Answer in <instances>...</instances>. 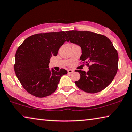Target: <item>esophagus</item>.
I'll return each mask as SVG.
<instances>
[{
	"label": "esophagus",
	"instance_id": "obj_1",
	"mask_svg": "<svg viewBox=\"0 0 132 132\" xmlns=\"http://www.w3.org/2000/svg\"><path fill=\"white\" fill-rule=\"evenodd\" d=\"M73 72V71L72 70V69H68V74H71Z\"/></svg>",
	"mask_w": 132,
	"mask_h": 132
}]
</instances>
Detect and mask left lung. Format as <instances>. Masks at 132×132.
<instances>
[{"label":"left lung","mask_w":132,"mask_h":132,"mask_svg":"<svg viewBox=\"0 0 132 132\" xmlns=\"http://www.w3.org/2000/svg\"><path fill=\"white\" fill-rule=\"evenodd\" d=\"M71 43L80 46V59L88 67V72L76 70L80 78L75 83L81 90L94 94L106 88L117 72L118 55L108 37L88 31H67Z\"/></svg>","instance_id":"obj_1"}]
</instances>
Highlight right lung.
Instances as JSON below:
<instances>
[{"label":"right lung","instance_id":"obj_1","mask_svg":"<svg viewBox=\"0 0 132 132\" xmlns=\"http://www.w3.org/2000/svg\"><path fill=\"white\" fill-rule=\"evenodd\" d=\"M68 37L65 31L34 34L27 38L17 49L14 71L23 87L34 96L44 98L57 88L61 77L67 73L49 68L50 59L57 55Z\"/></svg>","mask_w":132,"mask_h":132}]
</instances>
